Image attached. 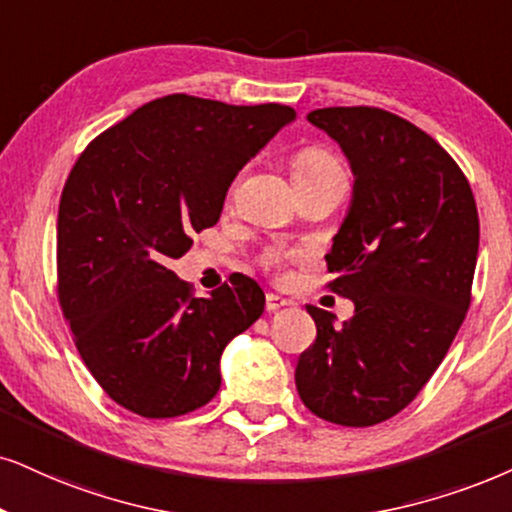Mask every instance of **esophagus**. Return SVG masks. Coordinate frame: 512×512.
I'll return each mask as SVG.
<instances>
[{
    "label": "esophagus",
    "instance_id": "obj_1",
    "mask_svg": "<svg viewBox=\"0 0 512 512\" xmlns=\"http://www.w3.org/2000/svg\"><path fill=\"white\" fill-rule=\"evenodd\" d=\"M288 300L286 297H281V295H276V293H269L267 295V312L271 314V312H278V309H283V307H288Z\"/></svg>",
    "mask_w": 512,
    "mask_h": 512
}]
</instances>
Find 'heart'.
I'll return each mask as SVG.
<instances>
[{"label":"heart","instance_id":"b5f03b06","mask_svg":"<svg viewBox=\"0 0 512 512\" xmlns=\"http://www.w3.org/2000/svg\"><path fill=\"white\" fill-rule=\"evenodd\" d=\"M328 174H342V167L331 153L323 151V148L309 146L295 153L293 158V179L295 181H309V179H321Z\"/></svg>","mask_w":512,"mask_h":512}]
</instances>
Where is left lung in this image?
I'll return each mask as SVG.
<instances>
[{"label": "left lung", "mask_w": 512, "mask_h": 512, "mask_svg": "<svg viewBox=\"0 0 512 512\" xmlns=\"http://www.w3.org/2000/svg\"><path fill=\"white\" fill-rule=\"evenodd\" d=\"M345 153L352 200L326 255L338 323L307 307L316 342L295 368L314 416L347 428L392 418L442 364L470 307L480 219L468 179L430 134L380 108L307 115Z\"/></svg>", "instance_id": "obj_1"}]
</instances>
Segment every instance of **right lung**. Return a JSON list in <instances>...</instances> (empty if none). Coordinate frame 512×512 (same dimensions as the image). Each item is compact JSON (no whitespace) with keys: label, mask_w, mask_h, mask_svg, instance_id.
I'll list each match as a JSON object with an SVG mask.
<instances>
[{"label":"right lung","mask_w":512,"mask_h":512,"mask_svg":"<svg viewBox=\"0 0 512 512\" xmlns=\"http://www.w3.org/2000/svg\"><path fill=\"white\" fill-rule=\"evenodd\" d=\"M293 120L281 103L172 94L77 158L58 205V297L82 361L127 411L174 418L208 404L224 347L262 316L252 278L193 297L170 262L217 224L236 174Z\"/></svg>","instance_id":"obj_1"}]
</instances>
